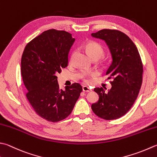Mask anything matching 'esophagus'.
<instances>
[{
  "mask_svg": "<svg viewBox=\"0 0 157 157\" xmlns=\"http://www.w3.org/2000/svg\"><path fill=\"white\" fill-rule=\"evenodd\" d=\"M82 90L84 92H90L91 90V88L90 87L86 86H84L82 87Z\"/></svg>",
  "mask_w": 157,
  "mask_h": 157,
  "instance_id": "34e87169",
  "label": "esophagus"
}]
</instances>
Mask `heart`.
<instances>
[{"mask_svg":"<svg viewBox=\"0 0 157 157\" xmlns=\"http://www.w3.org/2000/svg\"><path fill=\"white\" fill-rule=\"evenodd\" d=\"M84 48L93 59L99 60L104 55L103 48L97 42L93 41H88L84 45ZM74 55L75 53H73L72 55V58L74 56ZM85 80L88 81V79H85Z\"/></svg>","mask_w":157,"mask_h":157,"instance_id":"1","label":"heart"}]
</instances>
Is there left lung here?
Returning a JSON list of instances; mask_svg holds the SVG:
<instances>
[{
    "instance_id": "obj_1",
    "label": "left lung",
    "mask_w": 157,
    "mask_h": 157,
    "mask_svg": "<svg viewBox=\"0 0 157 157\" xmlns=\"http://www.w3.org/2000/svg\"><path fill=\"white\" fill-rule=\"evenodd\" d=\"M105 41L112 55V62L106 75L112 88L108 93L95 88L99 94L97 103L91 105L93 112L104 120H115L126 114L133 106L142 84L143 64L136 45L128 36L117 30L103 29L91 34Z\"/></svg>"
}]
</instances>
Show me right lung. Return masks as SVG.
I'll return each instance as SVG.
<instances>
[{
    "instance_id": "obj_1",
    "label": "right lung",
    "mask_w": 157,
    "mask_h": 157,
    "mask_svg": "<svg viewBox=\"0 0 157 157\" xmlns=\"http://www.w3.org/2000/svg\"><path fill=\"white\" fill-rule=\"evenodd\" d=\"M74 41L69 33L50 29L30 41L21 56V75L27 99L36 114L49 122H59L69 116L82 91L78 83L63 90L57 79L68 65Z\"/></svg>"
}]
</instances>
